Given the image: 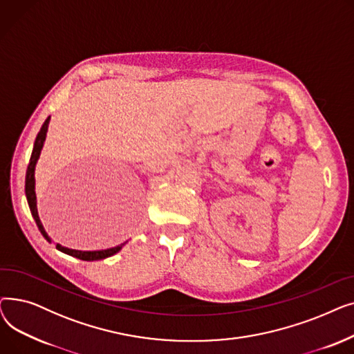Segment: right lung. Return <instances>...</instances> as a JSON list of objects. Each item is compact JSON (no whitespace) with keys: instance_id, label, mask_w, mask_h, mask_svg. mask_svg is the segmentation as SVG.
I'll list each match as a JSON object with an SVG mask.
<instances>
[{"instance_id":"right-lung-1","label":"right lung","mask_w":354,"mask_h":354,"mask_svg":"<svg viewBox=\"0 0 354 354\" xmlns=\"http://www.w3.org/2000/svg\"><path fill=\"white\" fill-rule=\"evenodd\" d=\"M48 122H50V118L46 119L44 124L41 126L39 135H37L35 138V142H34V147H32V153H31V158H30V163H28V167H27V174H26V196H27V202H28V207H30V211H31V215L35 221L37 227H39L40 232L43 234V236L46 239L50 241L47 232L44 231L43 228V224L39 218V212H37V201H35V191H34V183H35V179H34V169H35V163H37V159L40 158V153H41V149H43V145H44V140H46V133H47V129H48ZM124 244H120L115 248H109V250H102V251H77V250H70V248H66V247H62L60 244H55V248L71 255V257H76L79 259H83V261H96V259H103V258H107V257H111L115 255L116 252H119L122 250Z\"/></svg>"}]
</instances>
